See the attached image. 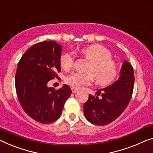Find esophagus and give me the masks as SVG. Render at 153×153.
<instances>
[{"instance_id":"esophagus-1","label":"esophagus","mask_w":153,"mask_h":153,"mask_svg":"<svg viewBox=\"0 0 153 153\" xmlns=\"http://www.w3.org/2000/svg\"><path fill=\"white\" fill-rule=\"evenodd\" d=\"M71 91H72L73 93H76V92H77V91H78V89H77V88L73 87V88H71Z\"/></svg>"}]
</instances>
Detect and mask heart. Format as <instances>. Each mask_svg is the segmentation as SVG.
<instances>
[{"label":"heart","mask_w":153,"mask_h":153,"mask_svg":"<svg viewBox=\"0 0 153 153\" xmlns=\"http://www.w3.org/2000/svg\"><path fill=\"white\" fill-rule=\"evenodd\" d=\"M82 56L89 61L87 72L81 74L74 72L66 77L65 82L74 88H79L84 85H89L93 78L96 83L106 85L115 79L117 75V64L111 59V53L100 45H93L81 50ZM75 57L71 52H65L60 57L61 67L65 69L71 68L74 63Z\"/></svg>","instance_id":"1"}]
</instances>
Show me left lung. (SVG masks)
Wrapping results in <instances>:
<instances>
[{
	"mask_svg": "<svg viewBox=\"0 0 153 153\" xmlns=\"http://www.w3.org/2000/svg\"><path fill=\"white\" fill-rule=\"evenodd\" d=\"M120 76L113 84L97 91V95H89L84 104V113L88 122L98 126L110 124L126 109L133 95L135 77L133 68L124 60Z\"/></svg>",
	"mask_w": 153,
	"mask_h": 153,
	"instance_id": "left-lung-1",
	"label": "left lung"
}]
</instances>
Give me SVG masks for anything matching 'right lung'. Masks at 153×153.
<instances>
[{"mask_svg": "<svg viewBox=\"0 0 153 153\" xmlns=\"http://www.w3.org/2000/svg\"><path fill=\"white\" fill-rule=\"evenodd\" d=\"M61 52L62 46L55 41L39 42L22 55L17 67L15 85L20 105L29 117L42 124L60 117L72 93L67 84L58 90L47 86L61 71Z\"/></svg>", "mask_w": 153, "mask_h": 153, "instance_id": "1", "label": "right lung"}]
</instances>
